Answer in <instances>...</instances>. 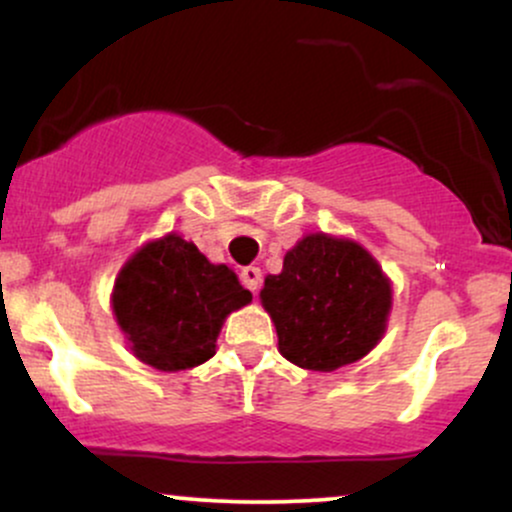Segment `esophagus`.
<instances>
[{
  "label": "esophagus",
  "mask_w": 512,
  "mask_h": 512,
  "mask_svg": "<svg viewBox=\"0 0 512 512\" xmlns=\"http://www.w3.org/2000/svg\"><path fill=\"white\" fill-rule=\"evenodd\" d=\"M240 281H243V284L248 286L252 293H257L262 284V269L260 267H243L240 269Z\"/></svg>",
  "instance_id": "obj_1"
}]
</instances>
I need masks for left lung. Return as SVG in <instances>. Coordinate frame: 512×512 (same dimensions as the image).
Here are the masks:
<instances>
[{
    "instance_id": "8db88e82",
    "label": "left lung",
    "mask_w": 512,
    "mask_h": 512,
    "mask_svg": "<svg viewBox=\"0 0 512 512\" xmlns=\"http://www.w3.org/2000/svg\"><path fill=\"white\" fill-rule=\"evenodd\" d=\"M279 337V354L330 373L358 361L383 339L392 286L354 240L310 233L286 252L281 274L260 291Z\"/></svg>"
}]
</instances>
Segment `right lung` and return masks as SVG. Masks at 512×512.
<instances>
[{"mask_svg": "<svg viewBox=\"0 0 512 512\" xmlns=\"http://www.w3.org/2000/svg\"><path fill=\"white\" fill-rule=\"evenodd\" d=\"M252 301L226 264L175 233L146 243L115 279L113 313L129 349L156 370H187L216 354L223 320Z\"/></svg>", "mask_w": 512, "mask_h": 512, "instance_id": "1", "label": "right lung"}]
</instances>
